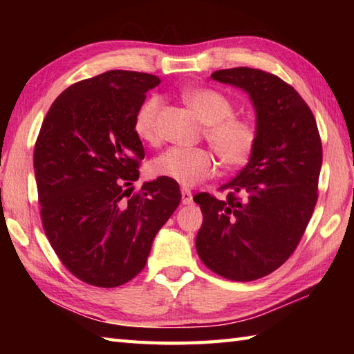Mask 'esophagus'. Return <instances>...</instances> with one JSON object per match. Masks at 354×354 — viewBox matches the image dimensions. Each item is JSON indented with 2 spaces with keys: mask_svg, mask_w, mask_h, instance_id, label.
<instances>
[{
  "mask_svg": "<svg viewBox=\"0 0 354 354\" xmlns=\"http://www.w3.org/2000/svg\"><path fill=\"white\" fill-rule=\"evenodd\" d=\"M181 196H183V205H190V203H192V192L187 187L181 189Z\"/></svg>",
  "mask_w": 354,
  "mask_h": 354,
  "instance_id": "1",
  "label": "esophagus"
}]
</instances>
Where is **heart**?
<instances>
[{
  "mask_svg": "<svg viewBox=\"0 0 354 354\" xmlns=\"http://www.w3.org/2000/svg\"><path fill=\"white\" fill-rule=\"evenodd\" d=\"M183 101L206 124L205 137L217 153L225 169H241L250 162L257 147L256 124L251 120L236 117L231 100L215 88H187ZM162 106L158 95L147 98L134 117V131L140 140H156V122ZM217 160L207 148H169L149 162L148 171L154 178H167L181 185H194L212 176Z\"/></svg>",
  "mask_w": 354,
  "mask_h": 354,
  "instance_id": "obj_1",
  "label": "heart"
}]
</instances>
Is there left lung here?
Instances as JSON below:
<instances>
[{
	"mask_svg": "<svg viewBox=\"0 0 354 354\" xmlns=\"http://www.w3.org/2000/svg\"><path fill=\"white\" fill-rule=\"evenodd\" d=\"M212 80L250 95L259 139L247 167L223 184L226 198L201 192L200 259L231 281L277 270L298 247L319 198L322 140L313 111L290 84L263 70L214 71Z\"/></svg>",
	"mask_w": 354,
	"mask_h": 354,
	"instance_id": "1",
	"label": "left lung"
}]
</instances>
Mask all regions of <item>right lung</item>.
Instances as JSON below:
<instances>
[{"label":"right lung","instance_id":"obj_1","mask_svg":"<svg viewBox=\"0 0 354 354\" xmlns=\"http://www.w3.org/2000/svg\"><path fill=\"white\" fill-rule=\"evenodd\" d=\"M154 75L111 70L59 95L34 148L40 217L77 279L117 287L145 267L154 236L175 212L176 181L158 178L131 195L145 158L134 117Z\"/></svg>","mask_w":354,"mask_h":354}]
</instances>
